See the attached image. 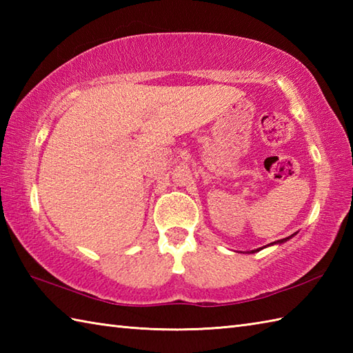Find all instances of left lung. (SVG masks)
Listing matches in <instances>:
<instances>
[{
	"label": "left lung",
	"mask_w": 353,
	"mask_h": 353,
	"mask_svg": "<svg viewBox=\"0 0 353 353\" xmlns=\"http://www.w3.org/2000/svg\"><path fill=\"white\" fill-rule=\"evenodd\" d=\"M291 236H292V235H291ZM291 236H288V238H282V239H277V241H274V243H272V244H282V243L287 241V239H290ZM253 252H259V250H253Z\"/></svg>",
	"instance_id": "left-lung-1"
}]
</instances>
